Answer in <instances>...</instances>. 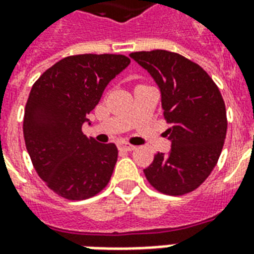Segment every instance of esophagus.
<instances>
[{
    "mask_svg": "<svg viewBox=\"0 0 254 254\" xmlns=\"http://www.w3.org/2000/svg\"><path fill=\"white\" fill-rule=\"evenodd\" d=\"M119 149L123 151H133L135 149V146H133V145H127V143H120Z\"/></svg>",
    "mask_w": 254,
    "mask_h": 254,
    "instance_id": "esophagus-1",
    "label": "esophagus"
}]
</instances>
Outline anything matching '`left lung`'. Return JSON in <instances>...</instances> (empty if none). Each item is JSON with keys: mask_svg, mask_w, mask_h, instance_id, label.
<instances>
[{"mask_svg": "<svg viewBox=\"0 0 254 254\" xmlns=\"http://www.w3.org/2000/svg\"><path fill=\"white\" fill-rule=\"evenodd\" d=\"M162 96L171 150L158 153L145 177L166 195L196 190L216 166L227 134V112L215 81L200 65L166 50L131 53Z\"/></svg>", "mask_w": 254, "mask_h": 254, "instance_id": "8db88e82", "label": "left lung"}]
</instances>
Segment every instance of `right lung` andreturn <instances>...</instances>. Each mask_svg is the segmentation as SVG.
<instances>
[{"mask_svg":"<svg viewBox=\"0 0 254 254\" xmlns=\"http://www.w3.org/2000/svg\"><path fill=\"white\" fill-rule=\"evenodd\" d=\"M129 63L116 54L72 55L34 83L23 117L26 149L38 175L59 196L88 199L111 179L117 147L87 138L81 127L109 81Z\"/></svg>","mask_w":254,"mask_h":254,"instance_id":"obj_1","label":"right lung"}]
</instances>
